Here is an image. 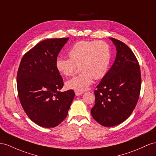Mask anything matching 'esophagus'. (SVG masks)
I'll use <instances>...</instances> for the list:
<instances>
[{
	"label": "esophagus",
	"mask_w": 156,
	"mask_h": 156,
	"mask_svg": "<svg viewBox=\"0 0 156 156\" xmlns=\"http://www.w3.org/2000/svg\"><path fill=\"white\" fill-rule=\"evenodd\" d=\"M83 94V92H82V91H75V94L76 96H78V95H80Z\"/></svg>",
	"instance_id": "1"
}]
</instances>
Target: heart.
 Here are the masks:
<instances>
[{
	"instance_id": "obj_1",
	"label": "heart",
	"mask_w": 156,
	"mask_h": 156,
	"mask_svg": "<svg viewBox=\"0 0 156 156\" xmlns=\"http://www.w3.org/2000/svg\"><path fill=\"white\" fill-rule=\"evenodd\" d=\"M70 58L58 57L56 68L65 76L73 75L78 66L82 73L68 80L69 89L84 91L92 83L94 78H103L109 70L111 51L109 45L102 41H80L76 43L69 51Z\"/></svg>"
}]
</instances>
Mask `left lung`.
I'll use <instances>...</instances> for the list:
<instances>
[{
	"instance_id": "left-lung-1",
	"label": "left lung",
	"mask_w": 156,
	"mask_h": 156,
	"mask_svg": "<svg viewBox=\"0 0 156 156\" xmlns=\"http://www.w3.org/2000/svg\"><path fill=\"white\" fill-rule=\"evenodd\" d=\"M116 46L113 66L94 91L91 116L100 125L111 127L129 117L138 101L141 73L136 56L125 43L109 37Z\"/></svg>"
}]
</instances>
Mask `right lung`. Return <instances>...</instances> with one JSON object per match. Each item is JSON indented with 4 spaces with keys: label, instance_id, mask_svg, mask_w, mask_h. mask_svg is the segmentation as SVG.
<instances>
[{
    "label": "right lung",
    "instance_id": "1",
    "mask_svg": "<svg viewBox=\"0 0 156 156\" xmlns=\"http://www.w3.org/2000/svg\"><path fill=\"white\" fill-rule=\"evenodd\" d=\"M69 37L48 39L23 56L17 74L20 101L28 117L39 126L53 128L66 117L74 91L61 92L63 79L56 60Z\"/></svg>",
    "mask_w": 156,
    "mask_h": 156
}]
</instances>
